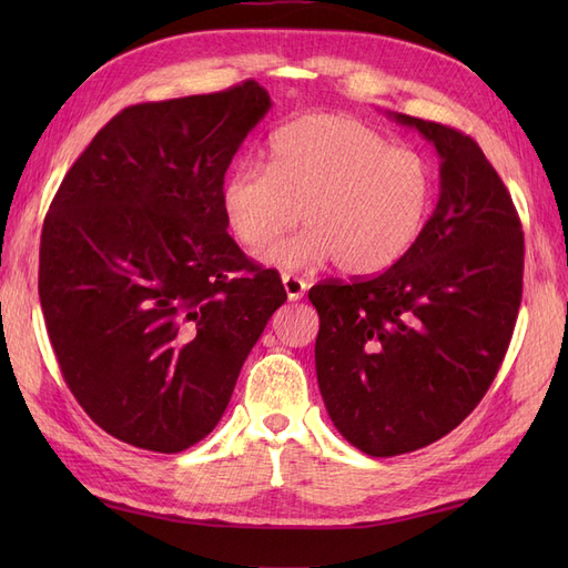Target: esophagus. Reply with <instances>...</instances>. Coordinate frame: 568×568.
I'll return each mask as SVG.
<instances>
[{
    "label": "esophagus",
    "instance_id": "esophagus-1",
    "mask_svg": "<svg viewBox=\"0 0 568 568\" xmlns=\"http://www.w3.org/2000/svg\"><path fill=\"white\" fill-rule=\"evenodd\" d=\"M282 284H284V291H286L288 301H301V298L305 296V288H307V284H305L303 280H298V277H291V274H284V277H282Z\"/></svg>",
    "mask_w": 568,
    "mask_h": 568
}]
</instances>
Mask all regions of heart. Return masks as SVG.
Segmentation results:
<instances>
[{"instance_id":"heart-1","label":"heart","mask_w":568,"mask_h":568,"mask_svg":"<svg viewBox=\"0 0 568 568\" xmlns=\"http://www.w3.org/2000/svg\"><path fill=\"white\" fill-rule=\"evenodd\" d=\"M436 196V170L422 151L353 118L311 113L270 140V165L244 163L222 184V215L244 248H264L295 224L308 227L261 253L301 272L334 261L346 274L390 267L415 246Z\"/></svg>"}]
</instances>
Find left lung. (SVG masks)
<instances>
[{
	"label": "left lung",
	"instance_id": "8db88e82",
	"mask_svg": "<svg viewBox=\"0 0 568 568\" xmlns=\"http://www.w3.org/2000/svg\"><path fill=\"white\" fill-rule=\"evenodd\" d=\"M440 159V194L398 263L372 280L311 288L317 384L357 450L393 457L450 434L484 398L517 324L524 232L484 151L405 113Z\"/></svg>",
	"mask_w": 568,
	"mask_h": 568
}]
</instances>
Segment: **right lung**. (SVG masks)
<instances>
[{
  "label": "right lung",
  "mask_w": 568,
  "mask_h": 568,
  "mask_svg": "<svg viewBox=\"0 0 568 568\" xmlns=\"http://www.w3.org/2000/svg\"><path fill=\"white\" fill-rule=\"evenodd\" d=\"M270 106L246 80L123 109L49 205V341L82 409L134 448L170 455L209 436L286 301L280 274L255 267L227 234L220 201L234 153Z\"/></svg>",
  "instance_id": "1"
}]
</instances>
